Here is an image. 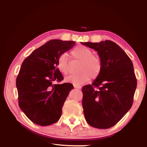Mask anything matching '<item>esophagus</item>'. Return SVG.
<instances>
[{
	"instance_id": "1",
	"label": "esophagus",
	"mask_w": 147,
	"mask_h": 147,
	"mask_svg": "<svg viewBox=\"0 0 147 147\" xmlns=\"http://www.w3.org/2000/svg\"><path fill=\"white\" fill-rule=\"evenodd\" d=\"M74 88H77V89H81L82 88V86H79V85H76V84H74Z\"/></svg>"
}]
</instances>
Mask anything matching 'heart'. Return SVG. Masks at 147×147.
<instances>
[{"instance_id": "obj_1", "label": "heart", "mask_w": 147, "mask_h": 147, "mask_svg": "<svg viewBox=\"0 0 147 147\" xmlns=\"http://www.w3.org/2000/svg\"><path fill=\"white\" fill-rule=\"evenodd\" d=\"M70 54L75 59L80 61L78 72V74L72 75L65 78V80L76 85H82L92 79L99 76L102 69V63L100 57L93 55L92 51L89 48L78 45L71 51ZM57 69L63 75L69 72L68 57L65 53L59 55L56 61Z\"/></svg>"}]
</instances>
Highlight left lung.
I'll return each instance as SVG.
<instances>
[{"label":"left lung","instance_id":"1","mask_svg":"<svg viewBox=\"0 0 147 147\" xmlns=\"http://www.w3.org/2000/svg\"><path fill=\"white\" fill-rule=\"evenodd\" d=\"M97 51L102 63L99 76L82 88V105L87 123L99 129L115 126L132 105L137 78L131 59L111 40L81 42Z\"/></svg>","mask_w":147,"mask_h":147}]
</instances>
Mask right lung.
Segmentation results:
<instances>
[{
	"label": "right lung",
	"mask_w": 147,
	"mask_h": 147,
	"mask_svg": "<svg viewBox=\"0 0 147 147\" xmlns=\"http://www.w3.org/2000/svg\"><path fill=\"white\" fill-rule=\"evenodd\" d=\"M73 41L51 40L35 50L22 63L16 84L20 109L34 123L48 126L58 121L64 102L74 88L61 82L63 75L56 67L59 55L70 50Z\"/></svg>",
	"instance_id": "add662e5"
}]
</instances>
